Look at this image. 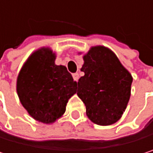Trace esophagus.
I'll use <instances>...</instances> for the list:
<instances>
[{
  "label": "esophagus",
  "instance_id": "1",
  "mask_svg": "<svg viewBox=\"0 0 153 153\" xmlns=\"http://www.w3.org/2000/svg\"><path fill=\"white\" fill-rule=\"evenodd\" d=\"M73 77H74V80H76V81H78V79H79V74H78V73L74 74H73Z\"/></svg>",
  "mask_w": 153,
  "mask_h": 153
}]
</instances>
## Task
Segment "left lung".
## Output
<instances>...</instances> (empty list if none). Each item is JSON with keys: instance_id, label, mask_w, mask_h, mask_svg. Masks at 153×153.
<instances>
[{"instance_id": "obj_1", "label": "left lung", "mask_w": 153, "mask_h": 153, "mask_svg": "<svg viewBox=\"0 0 153 153\" xmlns=\"http://www.w3.org/2000/svg\"><path fill=\"white\" fill-rule=\"evenodd\" d=\"M77 95L86 105L88 119L107 126L118 121L128 105L132 77L113 52L105 47L92 48L83 56Z\"/></svg>"}]
</instances>
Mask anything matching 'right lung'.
<instances>
[{"mask_svg":"<svg viewBox=\"0 0 153 153\" xmlns=\"http://www.w3.org/2000/svg\"><path fill=\"white\" fill-rule=\"evenodd\" d=\"M55 58L51 50H38L25 64L16 81L21 104L43 123L61 117L68 99L76 93L77 82L65 66L55 65Z\"/></svg>","mask_w":153,"mask_h":153,"instance_id":"1","label":"right lung"}]
</instances>
